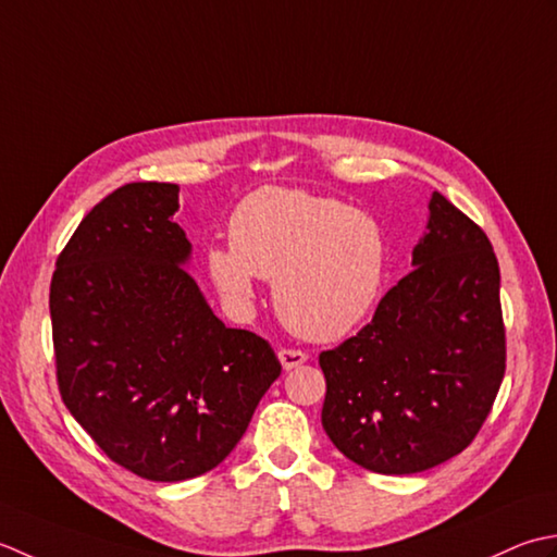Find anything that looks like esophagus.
<instances>
[{"mask_svg":"<svg viewBox=\"0 0 557 557\" xmlns=\"http://www.w3.org/2000/svg\"><path fill=\"white\" fill-rule=\"evenodd\" d=\"M278 360L283 370H293V368H300L302 362H308V354L300 348H281L278 350Z\"/></svg>","mask_w":557,"mask_h":557,"instance_id":"obj_1","label":"esophagus"}]
</instances>
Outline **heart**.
Returning <instances> with one entry per match:
<instances>
[{
    "instance_id": "heart-1",
    "label": "heart",
    "mask_w": 557,
    "mask_h": 557,
    "mask_svg": "<svg viewBox=\"0 0 557 557\" xmlns=\"http://www.w3.org/2000/svg\"><path fill=\"white\" fill-rule=\"evenodd\" d=\"M231 245L207 252L223 302L247 310L257 278H274L276 312L290 332L334 342L366 320L387 269V237L368 211L305 189L267 185L237 203Z\"/></svg>"
}]
</instances>
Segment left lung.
<instances>
[{
    "instance_id": "1",
    "label": "left lung",
    "mask_w": 557,
    "mask_h": 557,
    "mask_svg": "<svg viewBox=\"0 0 557 557\" xmlns=\"http://www.w3.org/2000/svg\"><path fill=\"white\" fill-rule=\"evenodd\" d=\"M500 267L487 235L440 191L413 271L372 322L322 350V425L358 467L404 475L467 449L505 377Z\"/></svg>"
}]
</instances>
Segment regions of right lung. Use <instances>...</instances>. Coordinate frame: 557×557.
Wrapping results in <instances>:
<instances>
[{
    "label": "right lung",
    "instance_id": "add662e5",
    "mask_svg": "<svg viewBox=\"0 0 557 557\" xmlns=\"http://www.w3.org/2000/svg\"><path fill=\"white\" fill-rule=\"evenodd\" d=\"M177 185L132 183L90 209L57 257V387L108 457L149 481L219 467L281 374L274 348L225 326L170 221Z\"/></svg>",
    "mask_w": 557,
    "mask_h": 557
}]
</instances>
